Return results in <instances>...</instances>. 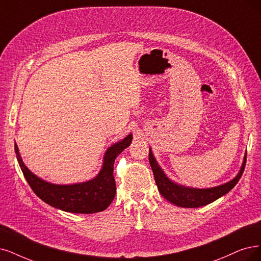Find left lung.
I'll return each instance as SVG.
<instances>
[{
  "instance_id": "8db88e82",
  "label": "left lung",
  "mask_w": 261,
  "mask_h": 261,
  "mask_svg": "<svg viewBox=\"0 0 261 261\" xmlns=\"http://www.w3.org/2000/svg\"><path fill=\"white\" fill-rule=\"evenodd\" d=\"M148 159H149V163L153 173V177H155L158 190L162 195V197L167 199L169 202H171V203L175 204L177 206L191 208V207L204 206L206 204L212 203V202H214L218 198L228 194V192L238 184V181L240 180L241 176H242L245 169L246 152H245L242 167H241L240 172L233 179H231L230 181L226 182V184H223L220 186L206 188V189L185 187L171 180L158 165V162L156 161L155 157H153L150 148H149Z\"/></svg>"
}]
</instances>
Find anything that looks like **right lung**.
<instances>
[{
  "mask_svg": "<svg viewBox=\"0 0 261 261\" xmlns=\"http://www.w3.org/2000/svg\"><path fill=\"white\" fill-rule=\"evenodd\" d=\"M132 142V134L115 143L105 151L103 166L94 178L72 185H57L43 180L29 170L23 163L17 144L15 151L23 175L34 194L47 204L64 212L77 214H92L102 212L112 203L116 195V182L113 175L116 157Z\"/></svg>",
  "mask_w": 261,
  "mask_h": 261,
  "instance_id": "obj_1",
  "label": "right lung"
}]
</instances>
